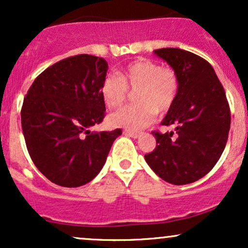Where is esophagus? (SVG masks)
I'll return each instance as SVG.
<instances>
[{
    "label": "esophagus",
    "mask_w": 248,
    "mask_h": 248,
    "mask_svg": "<svg viewBox=\"0 0 248 248\" xmlns=\"http://www.w3.org/2000/svg\"><path fill=\"white\" fill-rule=\"evenodd\" d=\"M124 134H126V135H128V136H130V138L136 139L140 133H139V132H133V130H124Z\"/></svg>",
    "instance_id": "1"
}]
</instances>
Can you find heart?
I'll use <instances>...</instances> for the list:
<instances>
[{"label":"heart","instance_id":"heart-1","mask_svg":"<svg viewBox=\"0 0 248 248\" xmlns=\"http://www.w3.org/2000/svg\"><path fill=\"white\" fill-rule=\"evenodd\" d=\"M129 91H136L138 104L116 110L109 122L128 129H142L155 120L157 110L166 113L173 106L179 91L177 72L153 59L139 58L128 62L119 76L107 75L100 85L101 98L109 108L124 105Z\"/></svg>","mask_w":248,"mask_h":248}]
</instances>
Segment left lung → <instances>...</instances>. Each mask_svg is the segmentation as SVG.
<instances>
[{
	"mask_svg": "<svg viewBox=\"0 0 248 248\" xmlns=\"http://www.w3.org/2000/svg\"><path fill=\"white\" fill-rule=\"evenodd\" d=\"M154 52L177 72L179 91L162 121V126H173L175 132L154 130L156 147L144 158L163 181L183 186L205 176L220 158L231 126L230 105L205 59L175 47Z\"/></svg>",
	"mask_w": 248,
	"mask_h": 248,
	"instance_id": "8db88e82",
	"label": "left lung"
}]
</instances>
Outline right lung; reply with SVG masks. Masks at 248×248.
Instances as JSON below:
<instances>
[{
	"instance_id": "right-lung-1",
	"label": "right lung",
	"mask_w": 248,
	"mask_h": 248,
	"mask_svg": "<svg viewBox=\"0 0 248 248\" xmlns=\"http://www.w3.org/2000/svg\"><path fill=\"white\" fill-rule=\"evenodd\" d=\"M107 62L77 55L62 59L33 80L21 109L28 152L37 169L57 186L77 187L92 181L122 130L93 133L106 107L100 85Z\"/></svg>"
}]
</instances>
